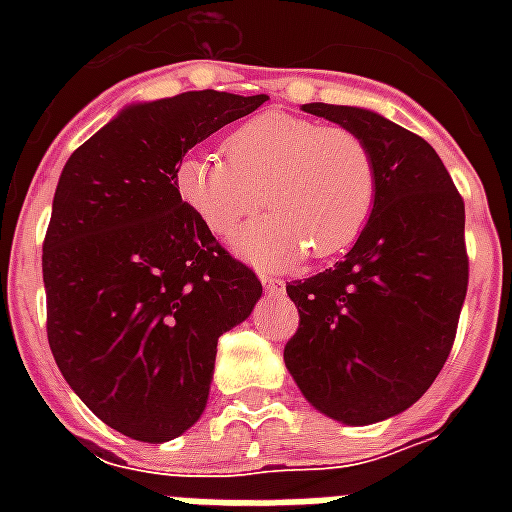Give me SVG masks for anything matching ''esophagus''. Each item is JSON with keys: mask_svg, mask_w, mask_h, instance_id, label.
I'll list each match as a JSON object with an SVG mask.
<instances>
[{"mask_svg": "<svg viewBox=\"0 0 512 512\" xmlns=\"http://www.w3.org/2000/svg\"><path fill=\"white\" fill-rule=\"evenodd\" d=\"M260 282H263V290H266L268 296H282V293H285V282H282V279L260 274Z\"/></svg>", "mask_w": 512, "mask_h": 512, "instance_id": "esophagus-1", "label": "esophagus"}]
</instances>
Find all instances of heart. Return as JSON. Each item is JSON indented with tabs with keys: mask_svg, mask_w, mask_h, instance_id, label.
Returning a JSON list of instances; mask_svg holds the SVG:
<instances>
[{
	"mask_svg": "<svg viewBox=\"0 0 512 512\" xmlns=\"http://www.w3.org/2000/svg\"><path fill=\"white\" fill-rule=\"evenodd\" d=\"M224 156L189 153L175 189L213 235L233 238L266 200L268 216L238 238L263 268L345 252L376 202V161L359 134L304 117L266 112L238 126Z\"/></svg>",
	"mask_w": 512,
	"mask_h": 512,
	"instance_id": "heart-1",
	"label": "heart"
}]
</instances>
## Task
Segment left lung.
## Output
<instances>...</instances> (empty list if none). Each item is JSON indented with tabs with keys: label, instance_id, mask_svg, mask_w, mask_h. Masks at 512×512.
Listing matches in <instances>:
<instances>
[{
	"label": "left lung",
	"instance_id": "left-lung-1",
	"mask_svg": "<svg viewBox=\"0 0 512 512\" xmlns=\"http://www.w3.org/2000/svg\"><path fill=\"white\" fill-rule=\"evenodd\" d=\"M301 109L365 139L376 202L345 260L288 285L285 367L321 414L373 425L414 406L450 356L469 282L463 200L422 136L362 106Z\"/></svg>",
	"mask_w": 512,
	"mask_h": 512
}]
</instances>
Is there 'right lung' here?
<instances>
[{
    "label": "right lung",
    "instance_id": "add662e5",
    "mask_svg": "<svg viewBox=\"0 0 512 512\" xmlns=\"http://www.w3.org/2000/svg\"><path fill=\"white\" fill-rule=\"evenodd\" d=\"M268 95L216 90L128 104L73 150L43 241L49 345L68 386L128 439L202 417L216 343L263 296L175 189L191 147Z\"/></svg>",
    "mask_w": 512,
    "mask_h": 512
}]
</instances>
